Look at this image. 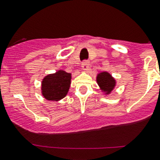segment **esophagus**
<instances>
[{"label":"esophagus","mask_w":160,"mask_h":160,"mask_svg":"<svg viewBox=\"0 0 160 160\" xmlns=\"http://www.w3.org/2000/svg\"><path fill=\"white\" fill-rule=\"evenodd\" d=\"M89 65H90V62L88 60H85L83 61L82 65H81V69L83 70H87L88 68H89Z\"/></svg>","instance_id":"obj_1"}]
</instances>
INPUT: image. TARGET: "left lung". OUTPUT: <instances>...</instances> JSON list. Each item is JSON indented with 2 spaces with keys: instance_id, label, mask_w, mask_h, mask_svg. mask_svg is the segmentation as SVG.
I'll use <instances>...</instances> for the list:
<instances>
[{
  "instance_id": "obj_1",
  "label": "left lung",
  "mask_w": 160,
  "mask_h": 160,
  "mask_svg": "<svg viewBox=\"0 0 160 160\" xmlns=\"http://www.w3.org/2000/svg\"><path fill=\"white\" fill-rule=\"evenodd\" d=\"M96 81L100 90L105 95H109L116 86L115 79L107 71L99 73L96 76Z\"/></svg>"
}]
</instances>
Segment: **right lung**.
<instances>
[{
	"instance_id": "right-lung-1",
	"label": "right lung",
	"mask_w": 160,
	"mask_h": 160,
	"mask_svg": "<svg viewBox=\"0 0 160 160\" xmlns=\"http://www.w3.org/2000/svg\"><path fill=\"white\" fill-rule=\"evenodd\" d=\"M71 74L65 70H58L49 74L41 81V94L50 101H59L65 98L70 90Z\"/></svg>"
}]
</instances>
